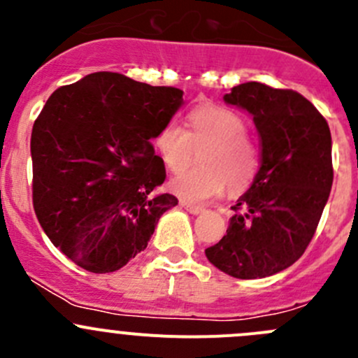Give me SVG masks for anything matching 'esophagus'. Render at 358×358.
I'll return each mask as SVG.
<instances>
[{
  "mask_svg": "<svg viewBox=\"0 0 358 358\" xmlns=\"http://www.w3.org/2000/svg\"><path fill=\"white\" fill-rule=\"evenodd\" d=\"M180 206H182V208H185L189 213H192V215H199V213L204 211V208H202V206L192 204V202H187V201L180 202Z\"/></svg>",
  "mask_w": 358,
  "mask_h": 358,
  "instance_id": "1",
  "label": "esophagus"
}]
</instances>
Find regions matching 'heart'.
Listing matches in <instances>:
<instances>
[{
  "mask_svg": "<svg viewBox=\"0 0 358 358\" xmlns=\"http://www.w3.org/2000/svg\"><path fill=\"white\" fill-rule=\"evenodd\" d=\"M154 147L166 168L180 173L201 150V166L176 176L171 189L187 201L213 199L229 189H246L258 171V149L248 136V124L225 107H199L189 115V129L171 121L162 126Z\"/></svg>",
  "mask_w": 358,
  "mask_h": 358,
  "instance_id": "obj_1",
  "label": "heart"
}]
</instances>
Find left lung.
<instances>
[{
	"label": "left lung",
	"mask_w": 358,
	"mask_h": 358,
	"mask_svg": "<svg viewBox=\"0 0 358 358\" xmlns=\"http://www.w3.org/2000/svg\"><path fill=\"white\" fill-rule=\"evenodd\" d=\"M223 100L252 115L262 166L232 206L227 236L206 256L236 279H263L301 258L315 234L333 187L331 131L313 103L292 90L251 81Z\"/></svg>",
	"instance_id": "1"
}]
</instances>
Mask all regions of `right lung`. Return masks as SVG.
I'll list each match as a JSON object with an SVG mask.
<instances>
[{"mask_svg": "<svg viewBox=\"0 0 358 358\" xmlns=\"http://www.w3.org/2000/svg\"><path fill=\"white\" fill-rule=\"evenodd\" d=\"M183 92L117 72L55 90L31 135L32 204L53 246L93 273L115 272L147 248L162 213L166 169L150 140Z\"/></svg>", "mask_w": 358, "mask_h": 358, "instance_id": "add662e5", "label": "right lung"}]
</instances>
